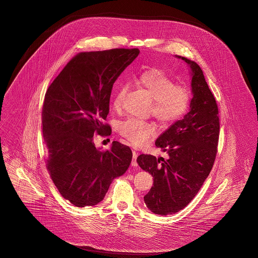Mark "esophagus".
Segmentation results:
<instances>
[{
	"mask_svg": "<svg viewBox=\"0 0 258 258\" xmlns=\"http://www.w3.org/2000/svg\"><path fill=\"white\" fill-rule=\"evenodd\" d=\"M137 158H138V152L135 151V150H133V161H132V166H133V167H137V166H138Z\"/></svg>",
	"mask_w": 258,
	"mask_h": 258,
	"instance_id": "34e87169",
	"label": "esophagus"
}]
</instances>
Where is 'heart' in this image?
Masks as SVG:
<instances>
[{"label": "heart", "instance_id": "obj_1", "mask_svg": "<svg viewBox=\"0 0 258 258\" xmlns=\"http://www.w3.org/2000/svg\"><path fill=\"white\" fill-rule=\"evenodd\" d=\"M137 83L153 98L150 113L164 124H172L181 119L186 113L190 94L186 87L178 85L172 78L159 69H148L139 74ZM127 92V85H120L114 94L112 105L119 111ZM120 136L134 145H143L155 135V126L149 121L140 119H124L118 126Z\"/></svg>", "mask_w": 258, "mask_h": 258}]
</instances>
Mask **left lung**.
<instances>
[{"label": "left lung", "mask_w": 258, "mask_h": 258, "mask_svg": "<svg viewBox=\"0 0 258 258\" xmlns=\"http://www.w3.org/2000/svg\"><path fill=\"white\" fill-rule=\"evenodd\" d=\"M177 57L191 69L189 112L155 142L167 153V160L147 154L137 159L140 168L153 177L144 202L158 215L177 213L195 199L212 170L220 134L218 106L202 70L196 61Z\"/></svg>", "instance_id": "left-lung-1"}]
</instances>
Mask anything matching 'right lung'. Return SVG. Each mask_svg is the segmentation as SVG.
<instances>
[{
  "label": "right lung",
  "instance_id": "right-lung-1",
  "mask_svg": "<svg viewBox=\"0 0 258 258\" xmlns=\"http://www.w3.org/2000/svg\"><path fill=\"white\" fill-rule=\"evenodd\" d=\"M139 50L111 49L75 56L49 86L42 108L46 167L60 196L78 207L102 201L114 178L127 170L133 152L114 141L95 147V135L108 137L113 85Z\"/></svg>",
  "mask_w": 258,
  "mask_h": 258
}]
</instances>
